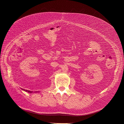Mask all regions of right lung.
Masks as SVG:
<instances>
[{
    "label": "right lung",
    "mask_w": 124,
    "mask_h": 124,
    "mask_svg": "<svg viewBox=\"0 0 124 124\" xmlns=\"http://www.w3.org/2000/svg\"><path fill=\"white\" fill-rule=\"evenodd\" d=\"M21 89L22 90H23V91H25V92H28V93H33L32 91H30V90H25V89H24L21 88ZM39 92H38V91H36L35 92H34V93H39Z\"/></svg>",
    "instance_id": "1"
}]
</instances>
